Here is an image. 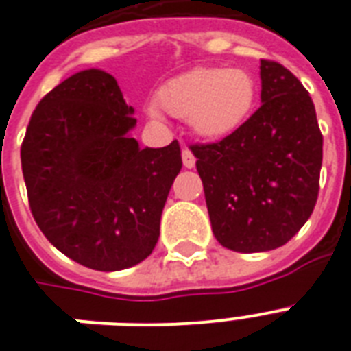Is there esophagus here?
I'll use <instances>...</instances> for the list:
<instances>
[{"label":"esophagus","instance_id":"1","mask_svg":"<svg viewBox=\"0 0 351 351\" xmlns=\"http://www.w3.org/2000/svg\"><path fill=\"white\" fill-rule=\"evenodd\" d=\"M183 165L184 168H193L195 167V158L190 148H183Z\"/></svg>","mask_w":351,"mask_h":351}]
</instances>
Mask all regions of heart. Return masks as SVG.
Segmentation results:
<instances>
[{"label":"heart","instance_id":"obj_1","mask_svg":"<svg viewBox=\"0 0 351 351\" xmlns=\"http://www.w3.org/2000/svg\"><path fill=\"white\" fill-rule=\"evenodd\" d=\"M259 92V80L250 70L195 66L159 88L158 105L170 116L186 119L199 137L223 139L254 116ZM161 110L148 106V116L161 119Z\"/></svg>","mask_w":351,"mask_h":351}]
</instances>
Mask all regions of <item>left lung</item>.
I'll list each match as a JSON object with an SVG mask.
<instances>
[{
  "label": "left lung",
  "instance_id": "left-lung-1",
  "mask_svg": "<svg viewBox=\"0 0 351 351\" xmlns=\"http://www.w3.org/2000/svg\"><path fill=\"white\" fill-rule=\"evenodd\" d=\"M261 103L232 136L192 147L215 239L241 254L287 245L319 193L322 136L306 88L261 60Z\"/></svg>",
  "mask_w": 351,
  "mask_h": 351
}]
</instances>
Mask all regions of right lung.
Masks as SVG:
<instances>
[{"instance_id": "right-lung-1", "label": "right lung", "mask_w": 351, "mask_h": 351, "mask_svg": "<svg viewBox=\"0 0 351 351\" xmlns=\"http://www.w3.org/2000/svg\"><path fill=\"white\" fill-rule=\"evenodd\" d=\"M136 123L114 75L81 70L39 101L21 145L39 230L92 270H125L152 254L183 167L178 141L139 147Z\"/></svg>"}]
</instances>
